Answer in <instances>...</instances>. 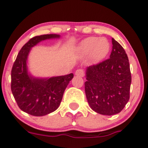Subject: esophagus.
Returning <instances> with one entry per match:
<instances>
[{
  "mask_svg": "<svg viewBox=\"0 0 148 148\" xmlns=\"http://www.w3.org/2000/svg\"><path fill=\"white\" fill-rule=\"evenodd\" d=\"M84 70H82V69H78V70L75 71V75L77 76H80V77H84Z\"/></svg>",
  "mask_w": 148,
  "mask_h": 148,
  "instance_id": "34e87169",
  "label": "esophagus"
}]
</instances>
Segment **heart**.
<instances>
[{
    "mask_svg": "<svg viewBox=\"0 0 148 148\" xmlns=\"http://www.w3.org/2000/svg\"><path fill=\"white\" fill-rule=\"evenodd\" d=\"M110 48V43L106 38L88 37L79 43L77 51L82 56L90 54L91 60L99 62L108 56Z\"/></svg>",
    "mask_w": 148,
    "mask_h": 148,
    "instance_id": "heart-1",
    "label": "heart"
}]
</instances>
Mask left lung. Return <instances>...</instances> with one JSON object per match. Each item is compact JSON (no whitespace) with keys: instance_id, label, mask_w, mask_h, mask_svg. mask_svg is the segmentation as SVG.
<instances>
[{"instance_id":"left-lung-1","label":"left lung","mask_w":148,"mask_h":148,"mask_svg":"<svg viewBox=\"0 0 148 148\" xmlns=\"http://www.w3.org/2000/svg\"><path fill=\"white\" fill-rule=\"evenodd\" d=\"M110 58L86 70L85 92L90 108L102 115L120 112L129 99L132 83L127 54L120 43L112 38Z\"/></svg>"}]
</instances>
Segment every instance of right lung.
<instances>
[{
    "label": "right lung",
    "mask_w": 148,
    "mask_h": 148,
    "mask_svg": "<svg viewBox=\"0 0 148 148\" xmlns=\"http://www.w3.org/2000/svg\"><path fill=\"white\" fill-rule=\"evenodd\" d=\"M60 38V35L36 36L25 43L16 57L12 70V94L19 108L24 112L43 116L55 111L60 106L63 94L73 74L40 78L28 70L27 60L31 49L40 42Z\"/></svg>",
    "instance_id": "right-lung-1"
}]
</instances>
